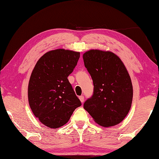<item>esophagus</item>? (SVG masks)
Returning <instances> with one entry per match:
<instances>
[{
	"label": "esophagus",
	"instance_id": "obj_1",
	"mask_svg": "<svg viewBox=\"0 0 159 159\" xmlns=\"http://www.w3.org/2000/svg\"><path fill=\"white\" fill-rule=\"evenodd\" d=\"M79 99H80V102H82V103L84 102V101H85V100H84V96H80Z\"/></svg>",
	"mask_w": 159,
	"mask_h": 159
}]
</instances>
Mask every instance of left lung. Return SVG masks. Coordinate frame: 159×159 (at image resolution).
<instances>
[{
  "mask_svg": "<svg viewBox=\"0 0 159 159\" xmlns=\"http://www.w3.org/2000/svg\"><path fill=\"white\" fill-rule=\"evenodd\" d=\"M83 58L94 84L93 95L84 102V109L98 125H117L132 105L133 88L128 71L120 58L111 52L91 49Z\"/></svg>",
  "mask_w": 159,
  "mask_h": 159,
  "instance_id": "obj_1",
  "label": "left lung"
}]
</instances>
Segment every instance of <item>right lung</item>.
I'll use <instances>...</instances> for the list:
<instances>
[{
    "instance_id": "1",
    "label": "right lung",
    "mask_w": 159,
    "mask_h": 159,
    "mask_svg": "<svg viewBox=\"0 0 159 159\" xmlns=\"http://www.w3.org/2000/svg\"><path fill=\"white\" fill-rule=\"evenodd\" d=\"M80 53L64 49L42 56L34 67L28 85L31 110L49 128L66 124L75 109L81 105L67 79L76 66Z\"/></svg>"
}]
</instances>
